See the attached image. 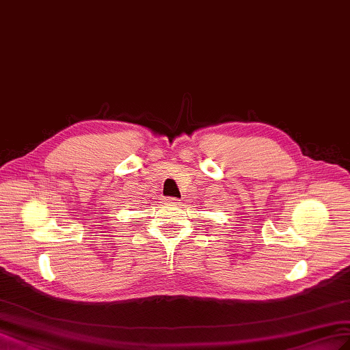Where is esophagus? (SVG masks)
I'll list each match as a JSON object with an SVG mask.
<instances>
[{"label": "esophagus", "mask_w": 350, "mask_h": 350, "mask_svg": "<svg viewBox=\"0 0 350 350\" xmlns=\"http://www.w3.org/2000/svg\"><path fill=\"white\" fill-rule=\"evenodd\" d=\"M165 203H166V204H172V206H180V204H181V202L178 200V199H175V198H167V199H165Z\"/></svg>", "instance_id": "obj_1"}]
</instances>
